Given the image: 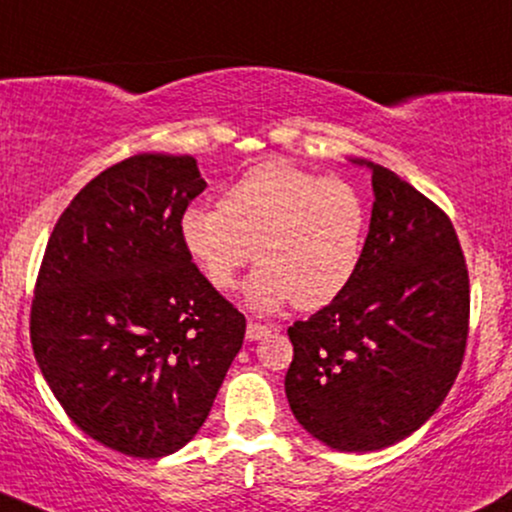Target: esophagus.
<instances>
[{
  "label": "esophagus",
  "instance_id": "esophagus-1",
  "mask_svg": "<svg viewBox=\"0 0 512 512\" xmlns=\"http://www.w3.org/2000/svg\"><path fill=\"white\" fill-rule=\"evenodd\" d=\"M273 330H275L273 325L258 323V320H249V325H246V339H249V342H256V339L268 337Z\"/></svg>",
  "mask_w": 512,
  "mask_h": 512
}]
</instances>
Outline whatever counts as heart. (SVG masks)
<instances>
[{"mask_svg": "<svg viewBox=\"0 0 512 512\" xmlns=\"http://www.w3.org/2000/svg\"><path fill=\"white\" fill-rule=\"evenodd\" d=\"M365 230L356 187L287 161L246 170L220 206H187L178 223L182 249L220 292L254 258L263 263L244 287V301L261 313L337 301L361 268Z\"/></svg>", "mask_w": 512, "mask_h": 512, "instance_id": "b5f03b06", "label": "heart"}]
</instances>
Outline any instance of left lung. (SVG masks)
I'll return each mask as SVG.
<instances>
[{
	"label": "left lung",
	"instance_id": "1",
	"mask_svg": "<svg viewBox=\"0 0 512 512\" xmlns=\"http://www.w3.org/2000/svg\"><path fill=\"white\" fill-rule=\"evenodd\" d=\"M372 170L361 268L346 292L287 334L294 418L330 449L380 451L420 430L463 365L470 280L449 216L389 168Z\"/></svg>",
	"mask_w": 512,
	"mask_h": 512
}]
</instances>
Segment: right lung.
I'll use <instances>...</instances> for the list:
<instances>
[{
    "label": "right lung",
    "mask_w": 512,
    "mask_h": 512,
    "mask_svg": "<svg viewBox=\"0 0 512 512\" xmlns=\"http://www.w3.org/2000/svg\"><path fill=\"white\" fill-rule=\"evenodd\" d=\"M206 189L197 159L137 154L75 194L37 275L30 342L87 437L163 458L208 418L246 320L199 273L178 223Z\"/></svg>",
    "instance_id": "add662e5"
}]
</instances>
